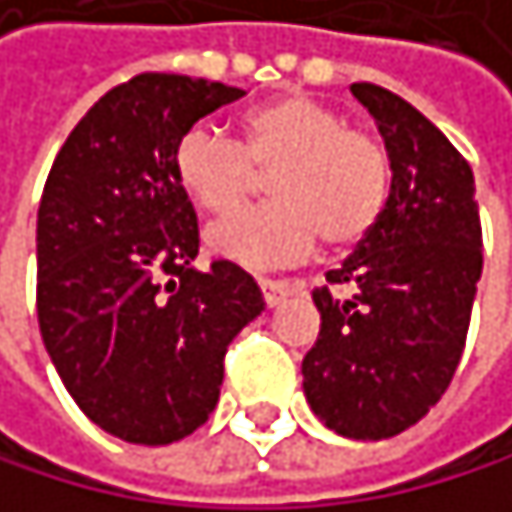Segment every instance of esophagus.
<instances>
[{"label":"esophagus","instance_id":"obj_1","mask_svg":"<svg viewBox=\"0 0 512 512\" xmlns=\"http://www.w3.org/2000/svg\"><path fill=\"white\" fill-rule=\"evenodd\" d=\"M258 286L264 292L267 307H276L279 301L289 298V282H279V279H258Z\"/></svg>","mask_w":512,"mask_h":512}]
</instances>
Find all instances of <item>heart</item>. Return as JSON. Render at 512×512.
<instances>
[{
	"mask_svg": "<svg viewBox=\"0 0 512 512\" xmlns=\"http://www.w3.org/2000/svg\"><path fill=\"white\" fill-rule=\"evenodd\" d=\"M177 183L198 208L230 214L270 173L273 201L226 217L208 230V248L239 267H279L317 245L351 248L379 223L392 158L385 142L348 127L332 105L289 92L242 117L239 142L211 127H192L173 152Z\"/></svg>",
	"mask_w": 512,
	"mask_h": 512,
	"instance_id": "1",
	"label": "heart"
}]
</instances>
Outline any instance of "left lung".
<instances>
[{"label": "left lung", "instance_id": "obj_1", "mask_svg": "<svg viewBox=\"0 0 512 512\" xmlns=\"http://www.w3.org/2000/svg\"><path fill=\"white\" fill-rule=\"evenodd\" d=\"M351 92L379 124L392 192L379 223L314 289L320 335L301 373L329 429L379 441L420 423L457 373L482 276V220L473 170L432 120L376 83Z\"/></svg>", "mask_w": 512, "mask_h": 512}]
</instances>
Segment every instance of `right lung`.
Returning <instances> with one entry per match:
<instances>
[{"mask_svg":"<svg viewBox=\"0 0 512 512\" xmlns=\"http://www.w3.org/2000/svg\"><path fill=\"white\" fill-rule=\"evenodd\" d=\"M245 92L136 74L71 130L36 214V317L77 407L130 445L208 423L226 348L264 311L242 267H192L198 220L173 173L195 120Z\"/></svg>","mask_w":512,"mask_h":512,"instance_id":"obj_1","label":"right lung"}]
</instances>
